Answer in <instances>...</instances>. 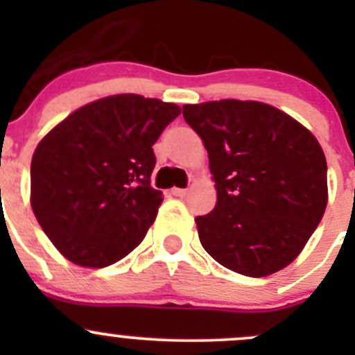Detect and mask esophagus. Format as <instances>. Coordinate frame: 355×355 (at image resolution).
I'll list each match as a JSON object with an SVG mask.
<instances>
[{"label": "esophagus", "mask_w": 355, "mask_h": 355, "mask_svg": "<svg viewBox=\"0 0 355 355\" xmlns=\"http://www.w3.org/2000/svg\"><path fill=\"white\" fill-rule=\"evenodd\" d=\"M171 194L175 198H185L187 196V189H171Z\"/></svg>", "instance_id": "34e87169"}]
</instances>
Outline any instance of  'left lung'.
I'll use <instances>...</instances> for the list:
<instances>
[{"label":"left lung","instance_id":"left-lung-1","mask_svg":"<svg viewBox=\"0 0 355 355\" xmlns=\"http://www.w3.org/2000/svg\"><path fill=\"white\" fill-rule=\"evenodd\" d=\"M204 142L218 200L196 218L206 252L235 273L259 278L288 266L327 209L320 142L284 111L257 101L184 105Z\"/></svg>","mask_w":355,"mask_h":355}]
</instances>
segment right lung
Returning a JSON list of instances; mask_svg holds the SVG:
<instances>
[{
  "mask_svg": "<svg viewBox=\"0 0 355 355\" xmlns=\"http://www.w3.org/2000/svg\"><path fill=\"white\" fill-rule=\"evenodd\" d=\"M180 114L173 103L118 94L73 111L35 148L31 204L71 263L105 268L130 254L163 202L153 146Z\"/></svg>",
  "mask_w": 355,
  "mask_h": 355,
  "instance_id": "1",
  "label": "right lung"
}]
</instances>
